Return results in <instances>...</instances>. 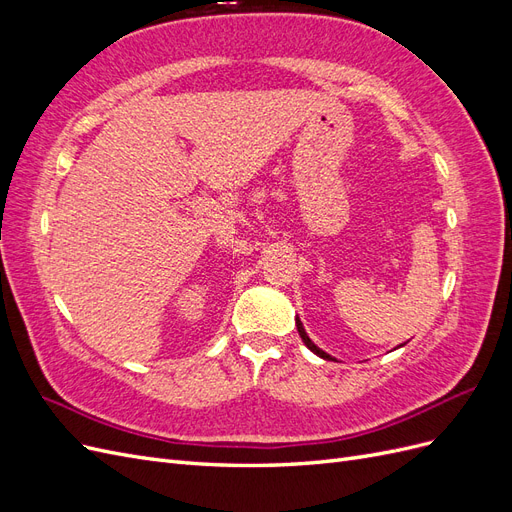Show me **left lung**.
Segmentation results:
<instances>
[{
	"instance_id": "obj_1",
	"label": "left lung",
	"mask_w": 512,
	"mask_h": 512,
	"mask_svg": "<svg viewBox=\"0 0 512 512\" xmlns=\"http://www.w3.org/2000/svg\"><path fill=\"white\" fill-rule=\"evenodd\" d=\"M297 329H299V335H301V339H303V342H305V346L309 348V350H312L314 354H318V356H322V359H331V356L327 354V352H322L314 342H312V339H309L307 337V333H305V329H303V324H301V320H297Z\"/></svg>"
}]
</instances>
